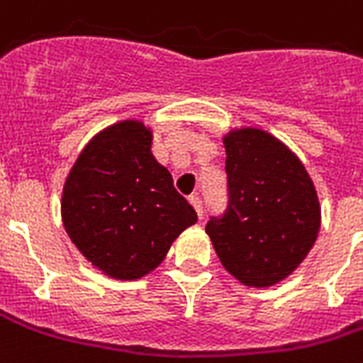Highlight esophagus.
I'll return each instance as SVG.
<instances>
[{"label":"esophagus","instance_id":"34e87169","mask_svg":"<svg viewBox=\"0 0 363 363\" xmlns=\"http://www.w3.org/2000/svg\"><path fill=\"white\" fill-rule=\"evenodd\" d=\"M188 201H190V206H192L194 209H196V213H198V217L201 218V215H203V209H201V200H200V198H198V196H190V198H188Z\"/></svg>","mask_w":363,"mask_h":363}]
</instances>
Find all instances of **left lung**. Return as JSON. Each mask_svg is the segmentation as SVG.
Returning <instances> with one entry per match:
<instances>
[{
  "mask_svg": "<svg viewBox=\"0 0 363 363\" xmlns=\"http://www.w3.org/2000/svg\"><path fill=\"white\" fill-rule=\"evenodd\" d=\"M223 145L228 207L207 223V236L243 286H276L316 242L322 209L314 182L297 154L264 129H230Z\"/></svg>",
  "mask_w": 363,
  "mask_h": 363,
  "instance_id": "left-lung-1",
  "label": "left lung"
}]
</instances>
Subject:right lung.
Segmentation results:
<instances>
[{
  "mask_svg": "<svg viewBox=\"0 0 363 363\" xmlns=\"http://www.w3.org/2000/svg\"><path fill=\"white\" fill-rule=\"evenodd\" d=\"M145 121L104 127L85 145L66 177L60 215L87 261L114 280L156 270L198 215L152 154Z\"/></svg>",
  "mask_w": 363,
  "mask_h": 363,
  "instance_id": "add662e5",
  "label": "right lung"
}]
</instances>
